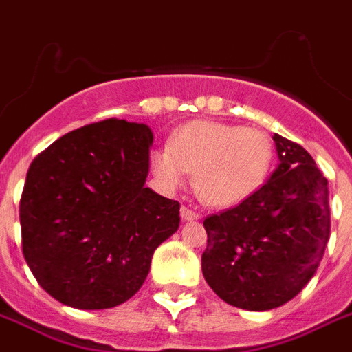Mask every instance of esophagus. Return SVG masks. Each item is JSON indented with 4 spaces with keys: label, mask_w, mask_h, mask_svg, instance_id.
Returning <instances> with one entry per match:
<instances>
[{
    "label": "esophagus",
    "mask_w": 352,
    "mask_h": 352,
    "mask_svg": "<svg viewBox=\"0 0 352 352\" xmlns=\"http://www.w3.org/2000/svg\"><path fill=\"white\" fill-rule=\"evenodd\" d=\"M181 217L184 221H197V219H201V214H199V212H195V210L188 208V206H182Z\"/></svg>",
    "instance_id": "esophagus-1"
}]
</instances>
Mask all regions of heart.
<instances>
[{"label": "heart", "instance_id": "1", "mask_svg": "<svg viewBox=\"0 0 352 352\" xmlns=\"http://www.w3.org/2000/svg\"><path fill=\"white\" fill-rule=\"evenodd\" d=\"M155 177L168 188L182 186L195 171V192L203 203L232 208L256 195L270 177L274 142L256 127L195 120L149 157Z\"/></svg>", "mask_w": 352, "mask_h": 352}]
</instances>
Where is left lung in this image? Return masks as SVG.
<instances>
[{"label":"left lung","mask_w":352,"mask_h":352,"mask_svg":"<svg viewBox=\"0 0 352 352\" xmlns=\"http://www.w3.org/2000/svg\"><path fill=\"white\" fill-rule=\"evenodd\" d=\"M272 138L279 164L265 186L204 219V279L221 300L245 311H270L300 294L331 235L325 175L300 144Z\"/></svg>","instance_id":"left-lung-1"}]
</instances>
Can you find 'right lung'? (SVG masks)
Returning <instances> with one entry per match:
<instances>
[{
	"mask_svg": "<svg viewBox=\"0 0 352 352\" xmlns=\"http://www.w3.org/2000/svg\"><path fill=\"white\" fill-rule=\"evenodd\" d=\"M153 133L144 124L95 122L63 135L27 171L23 257L63 305L111 309L138 292L181 204L146 188Z\"/></svg>",
	"mask_w": 352,
	"mask_h": 352,
	"instance_id": "obj_1",
	"label": "right lung"
}]
</instances>
